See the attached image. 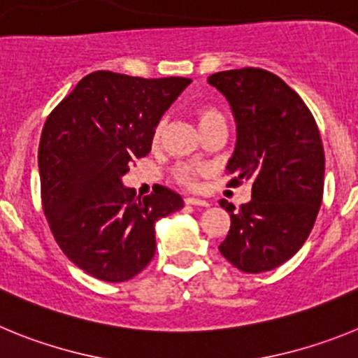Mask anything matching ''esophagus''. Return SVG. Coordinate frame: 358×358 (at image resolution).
Listing matches in <instances>:
<instances>
[{
    "label": "esophagus",
    "instance_id": "34e87169",
    "mask_svg": "<svg viewBox=\"0 0 358 358\" xmlns=\"http://www.w3.org/2000/svg\"><path fill=\"white\" fill-rule=\"evenodd\" d=\"M185 202L188 206H201V208H208L210 206V202L202 201V199H195V197H186Z\"/></svg>",
    "mask_w": 358,
    "mask_h": 358
}]
</instances>
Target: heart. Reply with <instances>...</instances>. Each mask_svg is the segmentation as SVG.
I'll use <instances>...</instances> for the list:
<instances>
[{
    "label": "heart",
    "mask_w": 358,
    "mask_h": 358,
    "mask_svg": "<svg viewBox=\"0 0 358 358\" xmlns=\"http://www.w3.org/2000/svg\"><path fill=\"white\" fill-rule=\"evenodd\" d=\"M195 116H197L201 131H206V129L213 127V125H217V123H226L224 122V116L220 115L217 109H213V107H201V109H197ZM164 129H166V120L161 118L159 122H157L156 129H154V141H156V143L161 140ZM201 173H202V169L189 166V164H181V166H177V169L173 170V179H176L179 185L186 186V188H195Z\"/></svg>",
    "instance_id": "obj_1"
}]
</instances>
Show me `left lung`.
I'll list each match as a JSON object with an SVG mask.
<instances>
[{
  "label": "left lung",
  "instance_id": "8db88e82",
  "mask_svg": "<svg viewBox=\"0 0 358 358\" xmlns=\"http://www.w3.org/2000/svg\"><path fill=\"white\" fill-rule=\"evenodd\" d=\"M229 102L236 147L229 186L251 181V201L235 210L222 199L231 227L218 245L243 273L273 271L292 258L314 227L324 188V150L301 96L274 73L229 69L208 77Z\"/></svg>",
  "mask_w": 358,
  "mask_h": 358
}]
</instances>
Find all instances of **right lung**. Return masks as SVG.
<instances>
[{
	"label": "right lung",
	"instance_id": "add662e5",
	"mask_svg": "<svg viewBox=\"0 0 358 358\" xmlns=\"http://www.w3.org/2000/svg\"><path fill=\"white\" fill-rule=\"evenodd\" d=\"M189 82L94 71L44 123V215L62 252L96 280L120 283L141 273L156 252V222L185 204L164 186L136 199L122 177L150 152L157 122Z\"/></svg>",
	"mask_w": 358,
	"mask_h": 358
}]
</instances>
